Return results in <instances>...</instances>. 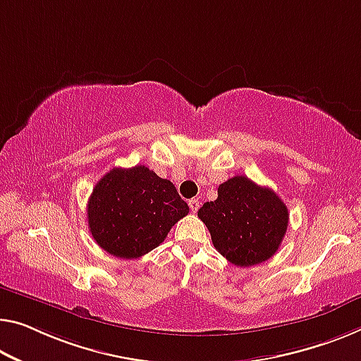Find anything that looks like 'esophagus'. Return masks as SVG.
I'll return each mask as SVG.
<instances>
[{
  "label": "esophagus",
  "instance_id": "34e87169",
  "mask_svg": "<svg viewBox=\"0 0 361 361\" xmlns=\"http://www.w3.org/2000/svg\"><path fill=\"white\" fill-rule=\"evenodd\" d=\"M188 208H190V212H192V213H197V212H198V208H200V202H198V198H192V200H188Z\"/></svg>",
  "mask_w": 361,
  "mask_h": 361
}]
</instances>
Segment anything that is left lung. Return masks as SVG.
Wrapping results in <instances>:
<instances>
[{
  "label": "left lung",
  "mask_w": 361,
  "mask_h": 361,
  "mask_svg": "<svg viewBox=\"0 0 361 361\" xmlns=\"http://www.w3.org/2000/svg\"><path fill=\"white\" fill-rule=\"evenodd\" d=\"M216 250L235 266L269 259L279 248L289 224L284 202L268 187L235 176L218 187V198L198 209Z\"/></svg>",
  "instance_id": "left-lung-1"
}]
</instances>
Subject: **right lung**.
Instances as JSON below:
<instances>
[{
    "label": "right lung",
    "mask_w": 361,
    "mask_h": 361,
    "mask_svg": "<svg viewBox=\"0 0 361 361\" xmlns=\"http://www.w3.org/2000/svg\"><path fill=\"white\" fill-rule=\"evenodd\" d=\"M187 213L173 182L143 164L111 169L97 182L87 204L88 227L98 245L126 259L157 248Z\"/></svg>",
    "instance_id": "add662e5"
}]
</instances>
